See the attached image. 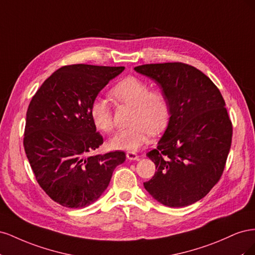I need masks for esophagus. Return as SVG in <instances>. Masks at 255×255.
Instances as JSON below:
<instances>
[{
  "instance_id": "1",
  "label": "esophagus",
  "mask_w": 255,
  "mask_h": 255,
  "mask_svg": "<svg viewBox=\"0 0 255 255\" xmlns=\"http://www.w3.org/2000/svg\"><path fill=\"white\" fill-rule=\"evenodd\" d=\"M127 157L129 160H136L139 156H138L135 152H127Z\"/></svg>"
}]
</instances>
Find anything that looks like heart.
Instances as JSON below:
<instances>
[{"mask_svg": "<svg viewBox=\"0 0 255 255\" xmlns=\"http://www.w3.org/2000/svg\"><path fill=\"white\" fill-rule=\"evenodd\" d=\"M115 101L133 107L130 127L116 134L111 140L112 148L134 152L149 141L152 134H158L170 119V101L161 90H152L145 81L127 76L111 89ZM89 116L95 127L102 132H112L114 118L109 102L97 97L89 106Z\"/></svg>", "mask_w": 255, "mask_h": 255, "instance_id": "obj_1", "label": "heart"}]
</instances>
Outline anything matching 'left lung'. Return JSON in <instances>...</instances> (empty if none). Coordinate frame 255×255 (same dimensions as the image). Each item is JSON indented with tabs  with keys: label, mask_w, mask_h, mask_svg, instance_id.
Returning a JSON list of instances; mask_svg holds the SVG:
<instances>
[{
	"label": "left lung",
	"mask_w": 255,
	"mask_h": 255,
	"mask_svg": "<svg viewBox=\"0 0 255 255\" xmlns=\"http://www.w3.org/2000/svg\"><path fill=\"white\" fill-rule=\"evenodd\" d=\"M134 69L159 85L171 110L157 148L146 153L156 171L143 186L166 206L190 205L211 191L225 170L233 133L225 100L210 78L187 64Z\"/></svg>",
	"instance_id": "8db88e82"
}]
</instances>
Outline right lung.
Segmentation results:
<instances>
[{
	"instance_id": "right-lung-1",
	"label": "right lung",
	"mask_w": 255,
	"mask_h": 255,
	"mask_svg": "<svg viewBox=\"0 0 255 255\" xmlns=\"http://www.w3.org/2000/svg\"><path fill=\"white\" fill-rule=\"evenodd\" d=\"M125 67L70 65L59 68L32 98L26 112L24 150L40 187L53 201L86 207L102 196L126 153L89 156L103 143L89 106Z\"/></svg>"
}]
</instances>
